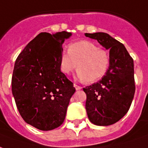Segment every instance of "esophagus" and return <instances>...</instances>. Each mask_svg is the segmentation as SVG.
<instances>
[{
    "label": "esophagus",
    "mask_w": 148,
    "mask_h": 148,
    "mask_svg": "<svg viewBox=\"0 0 148 148\" xmlns=\"http://www.w3.org/2000/svg\"><path fill=\"white\" fill-rule=\"evenodd\" d=\"M74 88H76V90H80V89H82V87L79 86V85H77V84H74Z\"/></svg>",
    "instance_id": "34e87169"
}]
</instances>
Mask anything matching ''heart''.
I'll return each mask as SVG.
<instances>
[{"label": "heart", "mask_w": 148, "mask_h": 148, "mask_svg": "<svg viewBox=\"0 0 148 148\" xmlns=\"http://www.w3.org/2000/svg\"><path fill=\"white\" fill-rule=\"evenodd\" d=\"M110 62V55L106 50L87 40L71 44L68 51H63L59 56L60 71L63 74H70L77 66V77L88 83L104 77Z\"/></svg>", "instance_id": "obj_1"}]
</instances>
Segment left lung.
Listing matches in <instances>:
<instances>
[{
  "label": "left lung",
  "mask_w": 148,
  "mask_h": 148,
  "mask_svg": "<svg viewBox=\"0 0 148 148\" xmlns=\"http://www.w3.org/2000/svg\"><path fill=\"white\" fill-rule=\"evenodd\" d=\"M85 35L110 49V66L104 77L83 88L88 119L96 125H110L122 119L132 103L136 89L133 60L124 45L108 34Z\"/></svg>",
  "instance_id": "8db88e82"
}]
</instances>
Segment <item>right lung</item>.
Segmentation results:
<instances>
[{
    "mask_svg": "<svg viewBox=\"0 0 148 148\" xmlns=\"http://www.w3.org/2000/svg\"><path fill=\"white\" fill-rule=\"evenodd\" d=\"M71 33L43 32L18 55L12 78L16 107L27 124L48 131L63 124L74 84L61 72L59 56Z\"/></svg>",
    "mask_w": 148,
    "mask_h": 148,
    "instance_id": "add662e5",
    "label": "right lung"
}]
</instances>
